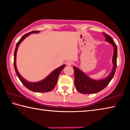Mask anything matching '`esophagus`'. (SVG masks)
Listing matches in <instances>:
<instances>
[{
	"label": "esophagus",
	"mask_w": 130,
	"mask_h": 130,
	"mask_svg": "<svg viewBox=\"0 0 130 130\" xmlns=\"http://www.w3.org/2000/svg\"><path fill=\"white\" fill-rule=\"evenodd\" d=\"M66 64H67V66H69V67H70V66L72 65V64H73V62L71 61H68L67 62H66Z\"/></svg>",
	"instance_id": "34e87169"
}]
</instances>
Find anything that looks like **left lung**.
<instances>
[{
	"label": "left lung",
	"instance_id": "obj_1",
	"mask_svg": "<svg viewBox=\"0 0 130 130\" xmlns=\"http://www.w3.org/2000/svg\"><path fill=\"white\" fill-rule=\"evenodd\" d=\"M105 41L112 44L114 47L112 57L113 68L108 77L100 80H95L87 76L83 71L76 67H73L74 72V85L77 90L83 94L96 93L104 89L112 79L117 67V46L112 38L105 32L103 33Z\"/></svg>",
	"mask_w": 130,
	"mask_h": 130
}]
</instances>
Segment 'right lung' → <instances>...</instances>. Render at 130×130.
Segmentation results:
<instances>
[{"label":"right lung","mask_w":130,"mask_h":130,"mask_svg":"<svg viewBox=\"0 0 130 130\" xmlns=\"http://www.w3.org/2000/svg\"><path fill=\"white\" fill-rule=\"evenodd\" d=\"M39 31H32L31 32H28L27 34H26L22 37L20 40L18 42L14 52V65L15 72H16L18 77L19 78L22 83L27 89H30V91L36 92H47L51 91L53 89L54 87L56 86L57 81H58L59 74L61 73V70L63 69V68H65V65L61 66L60 67H59L57 68V69L53 70V71L49 76H47L45 79L36 83H30L28 82L27 81H26L25 79L23 78L21 76V74H19L18 71L16 66L17 52L19 45H20V43L22 42L25 39V38H26V37L29 36V35L32 33H38Z\"/></svg>","instance_id":"right-lung-1"}]
</instances>
